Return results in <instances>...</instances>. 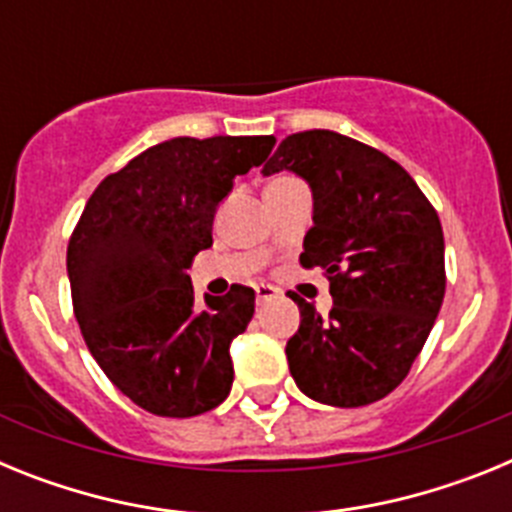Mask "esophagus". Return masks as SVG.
<instances>
[{
  "label": "esophagus",
  "instance_id": "1",
  "mask_svg": "<svg viewBox=\"0 0 512 512\" xmlns=\"http://www.w3.org/2000/svg\"><path fill=\"white\" fill-rule=\"evenodd\" d=\"M279 295L277 287H271V284H256V300L266 302V300H274Z\"/></svg>",
  "mask_w": 512,
  "mask_h": 512
}]
</instances>
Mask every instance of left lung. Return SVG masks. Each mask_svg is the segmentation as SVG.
I'll use <instances>...</instances> for the list:
<instances>
[{
    "label": "left lung",
    "mask_w": 512,
    "mask_h": 512,
    "mask_svg": "<svg viewBox=\"0 0 512 512\" xmlns=\"http://www.w3.org/2000/svg\"><path fill=\"white\" fill-rule=\"evenodd\" d=\"M289 169L312 189L300 264L320 266L333 307L297 295L289 372L312 400L361 408L390 395L423 351L446 295L443 230L413 176L387 153L333 130L287 135L264 176Z\"/></svg>",
    "instance_id": "obj_1"
}]
</instances>
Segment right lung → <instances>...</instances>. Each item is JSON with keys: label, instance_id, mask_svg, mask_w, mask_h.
Wrapping results in <instances>:
<instances>
[{"label": "right lung", "instance_id": "1", "mask_svg": "<svg viewBox=\"0 0 512 512\" xmlns=\"http://www.w3.org/2000/svg\"><path fill=\"white\" fill-rule=\"evenodd\" d=\"M274 135L171 138L94 189L69 241L71 300L94 361L161 418L217 408L233 384L230 343L253 318L251 287L197 307L187 269L212 246L217 205Z\"/></svg>", "mask_w": 512, "mask_h": 512}]
</instances>
